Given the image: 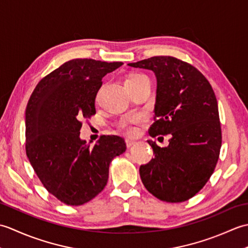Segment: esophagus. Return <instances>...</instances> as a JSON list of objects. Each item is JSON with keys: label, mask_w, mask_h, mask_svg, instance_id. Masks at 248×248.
<instances>
[{"label": "esophagus", "mask_w": 248, "mask_h": 248, "mask_svg": "<svg viewBox=\"0 0 248 248\" xmlns=\"http://www.w3.org/2000/svg\"><path fill=\"white\" fill-rule=\"evenodd\" d=\"M125 144H127L128 148H131V147L134 146L136 144V141L132 140H125Z\"/></svg>", "instance_id": "34e87169"}]
</instances>
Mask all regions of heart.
I'll list each match as a JSON object with an SVG mask.
<instances>
[{
    "mask_svg": "<svg viewBox=\"0 0 248 248\" xmlns=\"http://www.w3.org/2000/svg\"><path fill=\"white\" fill-rule=\"evenodd\" d=\"M140 76H143V75H132V76H130V77L127 78V81H128V80H133V78H139V77H140ZM134 123H135V120L130 121V123H127V121H124V123H121V124H119V130H120L121 132H123L124 134H125V135L133 136V135H135V133H136V128H135V125H134Z\"/></svg>",
    "mask_w": 248,
    "mask_h": 248,
    "instance_id": "1",
    "label": "heart"
}]
</instances>
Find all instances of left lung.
<instances>
[{
  "instance_id": "1",
  "label": "left lung",
  "mask_w": 248,
  "mask_h": 248,
  "mask_svg": "<svg viewBox=\"0 0 248 248\" xmlns=\"http://www.w3.org/2000/svg\"><path fill=\"white\" fill-rule=\"evenodd\" d=\"M128 65L154 71L156 78L149 135H171L170 145L163 148L148 140L155 157L140 165L141 182L163 202H186L208 182L219 157L222 129L212 86L194 66L172 56Z\"/></svg>"
}]
</instances>
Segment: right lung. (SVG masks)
Here are the masks:
<instances>
[{
  "label": "right lung",
  "instance_id": "obj_1",
  "mask_svg": "<svg viewBox=\"0 0 248 248\" xmlns=\"http://www.w3.org/2000/svg\"><path fill=\"white\" fill-rule=\"evenodd\" d=\"M121 62H66L41 78L25 109V151L46 191L68 205H81L107 186L108 167L127 146L117 135L91 147L80 139L81 120L96 114L102 78Z\"/></svg>",
  "mask_w": 248,
  "mask_h": 248
}]
</instances>
